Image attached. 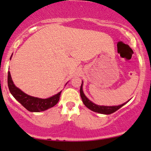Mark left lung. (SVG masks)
<instances>
[{"instance_id": "left-lung-1", "label": "left lung", "mask_w": 151, "mask_h": 151, "mask_svg": "<svg viewBox=\"0 0 151 151\" xmlns=\"http://www.w3.org/2000/svg\"><path fill=\"white\" fill-rule=\"evenodd\" d=\"M83 81L81 82V85L80 87V96L81 99H82L83 103L87 107L88 109H89L90 110L93 111L94 112H97V113L99 114H111L114 112L116 111L117 110H119L121 107H122L123 106L125 105L127 102L126 103L123 104L119 105V106H100V105H97L96 104L93 103L92 101H91L90 100L88 99L84 94V91H83Z\"/></svg>"}]
</instances>
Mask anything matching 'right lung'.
Segmentation results:
<instances>
[{"label":"right lung","instance_id":"1","mask_svg":"<svg viewBox=\"0 0 151 151\" xmlns=\"http://www.w3.org/2000/svg\"><path fill=\"white\" fill-rule=\"evenodd\" d=\"M12 55L10 60L12 58ZM67 84V83H66V84ZM8 86L9 88L10 92L13 95V97L30 112L44 111L47 109L53 107L58 103L62 92V91H60L57 94L47 99H40L30 96V95L24 93L15 85L12 80L10 72H8Z\"/></svg>","mask_w":151,"mask_h":151}]
</instances>
